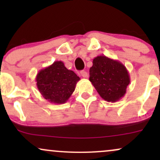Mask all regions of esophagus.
I'll return each instance as SVG.
<instances>
[{
  "label": "esophagus",
  "instance_id": "obj_1",
  "mask_svg": "<svg viewBox=\"0 0 160 160\" xmlns=\"http://www.w3.org/2000/svg\"><path fill=\"white\" fill-rule=\"evenodd\" d=\"M80 74H81V76L84 78H86L88 77V74H87V72H86V71H80Z\"/></svg>",
  "mask_w": 160,
  "mask_h": 160
}]
</instances>
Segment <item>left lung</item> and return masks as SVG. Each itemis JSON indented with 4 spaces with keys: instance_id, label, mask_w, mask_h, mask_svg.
Listing matches in <instances>:
<instances>
[{
    "instance_id": "1",
    "label": "left lung",
    "mask_w": 160,
    "mask_h": 160,
    "mask_svg": "<svg viewBox=\"0 0 160 160\" xmlns=\"http://www.w3.org/2000/svg\"><path fill=\"white\" fill-rule=\"evenodd\" d=\"M89 80L98 94L108 102H116L124 96L130 77L123 64L105 56L93 59Z\"/></svg>"
}]
</instances>
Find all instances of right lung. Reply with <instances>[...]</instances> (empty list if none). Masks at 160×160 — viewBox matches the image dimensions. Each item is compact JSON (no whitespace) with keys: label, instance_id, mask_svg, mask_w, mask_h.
Wrapping results in <instances>:
<instances>
[{"label":"right lung","instance_id":"1","mask_svg":"<svg viewBox=\"0 0 160 160\" xmlns=\"http://www.w3.org/2000/svg\"><path fill=\"white\" fill-rule=\"evenodd\" d=\"M80 78L73 71L66 68L61 61L40 70L36 77L40 94L51 103L64 104L74 92Z\"/></svg>","mask_w":160,"mask_h":160}]
</instances>
